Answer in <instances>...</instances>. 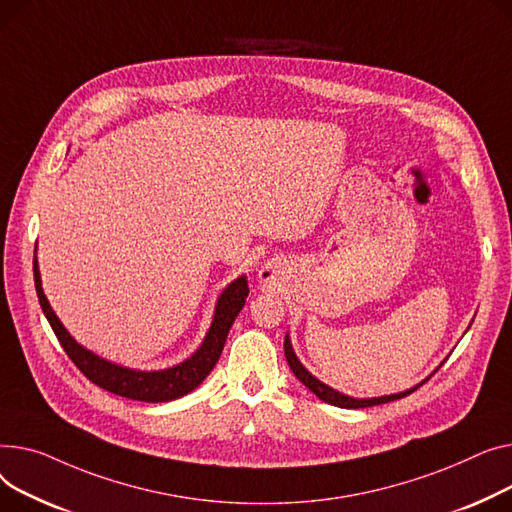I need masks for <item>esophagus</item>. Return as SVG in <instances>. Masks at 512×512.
I'll use <instances>...</instances> for the list:
<instances>
[{"label": "esophagus", "instance_id": "1", "mask_svg": "<svg viewBox=\"0 0 512 512\" xmlns=\"http://www.w3.org/2000/svg\"><path fill=\"white\" fill-rule=\"evenodd\" d=\"M266 273H275V270H266ZM266 273H264V275H262V277H268V275H266ZM270 279H273V275H270V277H268V279H266V281H270Z\"/></svg>", "mask_w": 512, "mask_h": 512}]
</instances>
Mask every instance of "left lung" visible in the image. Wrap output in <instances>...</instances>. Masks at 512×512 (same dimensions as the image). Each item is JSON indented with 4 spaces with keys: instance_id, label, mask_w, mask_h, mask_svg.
Wrapping results in <instances>:
<instances>
[{
    "instance_id": "1",
    "label": "left lung",
    "mask_w": 512,
    "mask_h": 512,
    "mask_svg": "<svg viewBox=\"0 0 512 512\" xmlns=\"http://www.w3.org/2000/svg\"><path fill=\"white\" fill-rule=\"evenodd\" d=\"M473 322V320H471ZM471 326V324H469ZM285 357H287V364H289V368H291V372L295 374V378L302 382L304 386H308L312 393L320 399V401H324V403H330V405H335V407H341V409H362V407H374V405H382V403H390V401H397V399H403V397H407V395H411L415 388H419L422 386L424 382H428L440 368H442V364L444 362H440V366L428 376V378H424L422 382L419 384H415V386H411V388H407V390H403V393H395V395H382V397H370V399H357V397H349V395H343V393H339V390H335L333 386H328V384H324L322 380H318L312 372H308L306 370V366L299 362V357L295 355V351H293V345H291V339H289V333L285 335Z\"/></svg>"
}]
</instances>
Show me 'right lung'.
I'll return each mask as SVG.
<instances>
[{
  "label": "right lung",
  "mask_w": 512,
  "mask_h": 512,
  "mask_svg": "<svg viewBox=\"0 0 512 512\" xmlns=\"http://www.w3.org/2000/svg\"><path fill=\"white\" fill-rule=\"evenodd\" d=\"M33 270H35V287H37L43 314L49 320L57 341L62 343L64 351L76 364V368L90 382H95L97 386L109 390V393L134 399V401H144V403H165V401L179 399L192 393L196 386L204 382V378L217 366L223 345L229 335V328L235 322L237 314L242 312L246 297L250 293L246 275L237 277L221 291L215 304L213 322H210L200 347L188 359H184V362L163 370H134V368L113 364L105 357H99L97 353L82 347L68 333V328L62 324V320L57 318L43 291L37 250L33 258Z\"/></svg>",
  "instance_id": "1"
}]
</instances>
